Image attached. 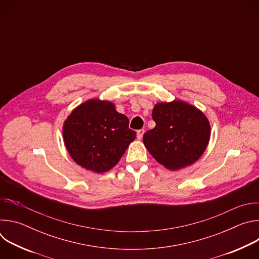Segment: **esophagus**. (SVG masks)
Listing matches in <instances>:
<instances>
[{
	"label": "esophagus",
	"instance_id": "esophagus-1",
	"mask_svg": "<svg viewBox=\"0 0 259 259\" xmlns=\"http://www.w3.org/2000/svg\"><path fill=\"white\" fill-rule=\"evenodd\" d=\"M143 134H144V130H143V129L138 130V131H137V139H138V140H141Z\"/></svg>",
	"mask_w": 259,
	"mask_h": 259
}]
</instances>
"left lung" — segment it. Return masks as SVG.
Masks as SVG:
<instances>
[{"mask_svg": "<svg viewBox=\"0 0 259 259\" xmlns=\"http://www.w3.org/2000/svg\"><path fill=\"white\" fill-rule=\"evenodd\" d=\"M152 117L156 127L143 135L154 159L175 171L197 162L207 149L211 127L202 110L182 100L159 102Z\"/></svg>", "mask_w": 259, "mask_h": 259, "instance_id": "1", "label": "left lung"}]
</instances>
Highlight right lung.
<instances>
[{
  "label": "right lung",
  "mask_w": 259,
  "mask_h": 259,
  "mask_svg": "<svg viewBox=\"0 0 259 259\" xmlns=\"http://www.w3.org/2000/svg\"><path fill=\"white\" fill-rule=\"evenodd\" d=\"M62 134L71 159L95 173L114 168L136 137L128 118L113 102L100 99H89L72 109Z\"/></svg>",
  "instance_id": "1"
}]
</instances>
